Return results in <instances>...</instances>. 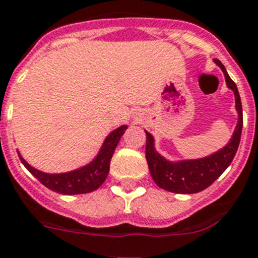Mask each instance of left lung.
Wrapping results in <instances>:
<instances>
[{
  "label": "left lung",
  "instance_id": "left-lung-1",
  "mask_svg": "<svg viewBox=\"0 0 258 258\" xmlns=\"http://www.w3.org/2000/svg\"><path fill=\"white\" fill-rule=\"evenodd\" d=\"M215 63L223 70L227 86L235 92L236 109L239 112V122L227 146L206 158L172 163L166 161L163 157L155 152L152 134L145 132L146 133V161H148L153 180L157 186L170 192L195 194L206 190L231 165L239 149L242 131V106L239 91L235 82L229 78L224 66L221 64V61L219 59H215Z\"/></svg>",
  "mask_w": 258,
  "mask_h": 258
}]
</instances>
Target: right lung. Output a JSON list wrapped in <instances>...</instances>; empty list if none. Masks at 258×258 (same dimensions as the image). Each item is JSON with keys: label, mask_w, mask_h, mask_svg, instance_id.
<instances>
[{"label": "right lung", "mask_w": 258, "mask_h": 258, "mask_svg": "<svg viewBox=\"0 0 258 258\" xmlns=\"http://www.w3.org/2000/svg\"><path fill=\"white\" fill-rule=\"evenodd\" d=\"M126 126L122 125L118 129L113 131L105 138L103 148L100 150L99 155L93 159L89 165L84 166L82 169L75 171L66 172V174H46L39 170L34 169L25 159L19 155L21 162L25 165L27 170L33 174L43 186L63 195H76V194H87L97 190L109 172V165L112 155L114 153L117 144L120 141L121 136L124 134Z\"/></svg>", "instance_id": "right-lung-1"}]
</instances>
